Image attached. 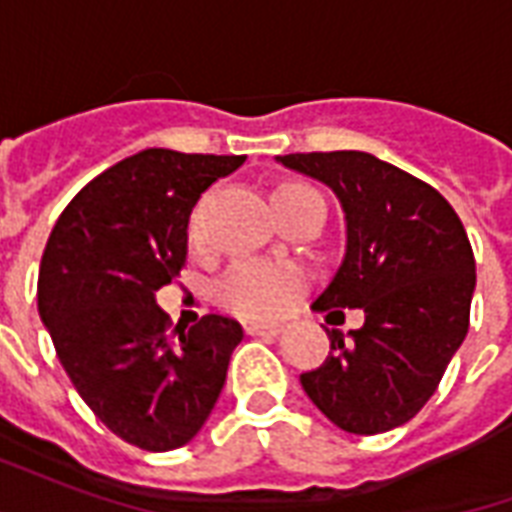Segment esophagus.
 I'll use <instances>...</instances> for the list:
<instances>
[{
    "instance_id": "obj_1",
    "label": "esophagus",
    "mask_w": 512,
    "mask_h": 512,
    "mask_svg": "<svg viewBox=\"0 0 512 512\" xmlns=\"http://www.w3.org/2000/svg\"><path fill=\"white\" fill-rule=\"evenodd\" d=\"M282 332H285L282 323H249V326H246V334H249V337H279Z\"/></svg>"
}]
</instances>
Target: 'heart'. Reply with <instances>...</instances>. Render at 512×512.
Instances as JSON below:
<instances>
[{
  "instance_id": "1",
  "label": "heart",
  "mask_w": 512,
  "mask_h": 512,
  "mask_svg": "<svg viewBox=\"0 0 512 512\" xmlns=\"http://www.w3.org/2000/svg\"><path fill=\"white\" fill-rule=\"evenodd\" d=\"M299 189H307V186L288 183V186H279L274 194ZM304 285H307V277L301 274V268L290 263L241 260L219 282V301L241 318L271 321V318L285 315L296 304Z\"/></svg>"
}]
</instances>
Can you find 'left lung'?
<instances>
[{
    "mask_svg": "<svg viewBox=\"0 0 512 512\" xmlns=\"http://www.w3.org/2000/svg\"><path fill=\"white\" fill-rule=\"evenodd\" d=\"M277 161L326 183L345 213L343 263L312 307L365 310L348 340L329 332L332 351L301 386L348 433L397 428L428 403L469 332L477 277L466 230L433 186L362 150Z\"/></svg>",
    "mask_w": 512,
    "mask_h": 512,
    "instance_id": "obj_1",
    "label": "left lung"
}]
</instances>
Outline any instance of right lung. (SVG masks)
I'll return each mask as SVG.
<instances>
[{
	"label": "right lung",
	"mask_w": 512,
	"mask_h": 512,
	"mask_svg": "<svg viewBox=\"0 0 512 512\" xmlns=\"http://www.w3.org/2000/svg\"><path fill=\"white\" fill-rule=\"evenodd\" d=\"M246 156L147 147L62 211L40 260L38 310L65 373L115 436L150 452L191 441L244 329L224 315L172 329L156 290L186 263L191 208Z\"/></svg>",
	"instance_id": "obj_1"
}]
</instances>
